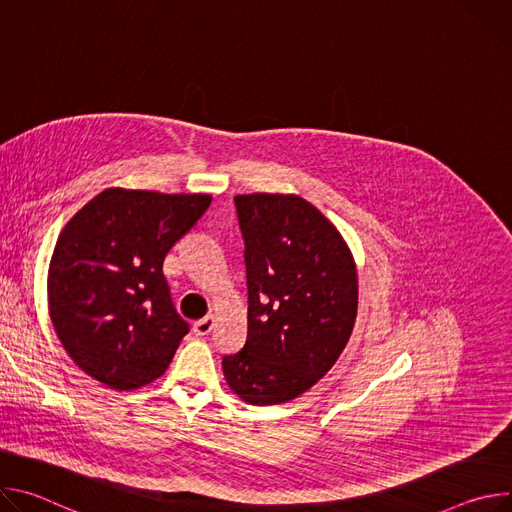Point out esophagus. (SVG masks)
Instances as JSON below:
<instances>
[{
	"instance_id": "obj_1",
	"label": "esophagus",
	"mask_w": 512,
	"mask_h": 512,
	"mask_svg": "<svg viewBox=\"0 0 512 512\" xmlns=\"http://www.w3.org/2000/svg\"><path fill=\"white\" fill-rule=\"evenodd\" d=\"M212 328H214V316H204L202 320L194 322V334H198V336L210 334Z\"/></svg>"
}]
</instances>
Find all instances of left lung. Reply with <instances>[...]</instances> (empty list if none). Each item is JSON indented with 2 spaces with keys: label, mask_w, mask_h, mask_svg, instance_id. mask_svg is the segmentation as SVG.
Segmentation results:
<instances>
[{
  "label": "left lung",
  "mask_w": 512,
  "mask_h": 512,
  "mask_svg": "<svg viewBox=\"0 0 512 512\" xmlns=\"http://www.w3.org/2000/svg\"><path fill=\"white\" fill-rule=\"evenodd\" d=\"M235 206L249 328L223 371L243 401L277 405L318 383L344 350L356 320V267L336 227L308 200L243 194Z\"/></svg>",
  "instance_id": "left-lung-1"
}]
</instances>
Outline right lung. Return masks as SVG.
<instances>
[{
  "instance_id": "add662e5",
  "label": "right lung",
  "mask_w": 512,
  "mask_h": 512,
  "mask_svg": "<svg viewBox=\"0 0 512 512\" xmlns=\"http://www.w3.org/2000/svg\"><path fill=\"white\" fill-rule=\"evenodd\" d=\"M210 200L107 188L66 223L50 259L48 308L87 375L119 391L164 375L190 330L174 308L164 259Z\"/></svg>"
}]
</instances>
